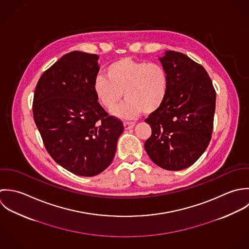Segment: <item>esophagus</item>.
Returning a JSON list of instances; mask_svg holds the SVG:
<instances>
[{
  "label": "esophagus",
  "instance_id": "obj_1",
  "mask_svg": "<svg viewBox=\"0 0 249 249\" xmlns=\"http://www.w3.org/2000/svg\"><path fill=\"white\" fill-rule=\"evenodd\" d=\"M134 127H135V123L134 122H124L125 130H130V129H133Z\"/></svg>",
  "mask_w": 249,
  "mask_h": 249
}]
</instances>
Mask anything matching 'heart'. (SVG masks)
I'll return each instance as SVG.
<instances>
[{"label": "heart", "instance_id": "b5f03b06", "mask_svg": "<svg viewBox=\"0 0 249 249\" xmlns=\"http://www.w3.org/2000/svg\"><path fill=\"white\" fill-rule=\"evenodd\" d=\"M106 75L95 78L93 90L100 104L113 110L123 96L124 103L114 114L122 118L137 117L142 110L152 113L159 109L169 90V76L159 62L121 57L106 68Z\"/></svg>", "mask_w": 249, "mask_h": 249}]
</instances>
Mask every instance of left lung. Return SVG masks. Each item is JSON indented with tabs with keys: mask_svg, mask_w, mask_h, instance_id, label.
<instances>
[{
	"mask_svg": "<svg viewBox=\"0 0 249 249\" xmlns=\"http://www.w3.org/2000/svg\"><path fill=\"white\" fill-rule=\"evenodd\" d=\"M159 59L168 73L169 90L145 119L152 135L144 148L157 165L177 171L194 164L210 143L215 91L204 67L188 55L166 51Z\"/></svg>",
	"mask_w": 249,
	"mask_h": 249,
	"instance_id": "left-lung-1",
	"label": "left lung"
}]
</instances>
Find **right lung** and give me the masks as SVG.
Wrapping results in <instances>:
<instances>
[{"mask_svg":"<svg viewBox=\"0 0 249 249\" xmlns=\"http://www.w3.org/2000/svg\"><path fill=\"white\" fill-rule=\"evenodd\" d=\"M99 56L74 51L40 77L33 112L51 157L66 170L91 177L112 161L122 122L109 116L93 90Z\"/></svg>","mask_w":249,"mask_h":249,"instance_id":"1","label":"right lung"}]
</instances>
